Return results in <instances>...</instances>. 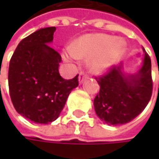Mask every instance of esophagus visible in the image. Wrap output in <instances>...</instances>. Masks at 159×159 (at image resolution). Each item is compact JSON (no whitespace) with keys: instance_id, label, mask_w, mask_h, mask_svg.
Segmentation results:
<instances>
[{"instance_id":"obj_1","label":"esophagus","mask_w":159,"mask_h":159,"mask_svg":"<svg viewBox=\"0 0 159 159\" xmlns=\"http://www.w3.org/2000/svg\"><path fill=\"white\" fill-rule=\"evenodd\" d=\"M84 78H85V75H84V73H80L79 77H78V81H79V84H82V83L84 82Z\"/></svg>"}]
</instances>
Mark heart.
<instances>
[{"mask_svg":"<svg viewBox=\"0 0 159 159\" xmlns=\"http://www.w3.org/2000/svg\"><path fill=\"white\" fill-rule=\"evenodd\" d=\"M126 48L121 39L106 34L85 35L63 51V58L67 61L78 58H91L89 67L97 75L106 73L120 59Z\"/></svg>","mask_w":159,"mask_h":159,"instance_id":"obj_1","label":"heart"}]
</instances>
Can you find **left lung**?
Returning <instances> with one entry per match:
<instances>
[{
    "label": "left lung",
    "mask_w": 159,
    "mask_h": 159,
    "mask_svg": "<svg viewBox=\"0 0 159 159\" xmlns=\"http://www.w3.org/2000/svg\"><path fill=\"white\" fill-rule=\"evenodd\" d=\"M96 79L100 86L94 99L98 118L109 125L130 122L144 110L152 96L150 57L144 50L142 67L136 74L126 75L120 64Z\"/></svg>",
    "instance_id": "8db88e82"
}]
</instances>
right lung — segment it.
Returning a JSON list of instances; mask_svg holds the SVG:
<instances>
[{"instance_id":"1","label":"right lung","mask_w":159,"mask_h":159,"mask_svg":"<svg viewBox=\"0 0 159 159\" xmlns=\"http://www.w3.org/2000/svg\"><path fill=\"white\" fill-rule=\"evenodd\" d=\"M55 26L37 30L20 41L8 72L10 97L16 111L36 123L54 121L71 91L78 85V75L63 79L59 73L61 55L48 44Z\"/></svg>"}]
</instances>
